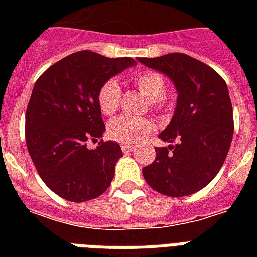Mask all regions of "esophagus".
I'll use <instances>...</instances> for the list:
<instances>
[{
    "label": "esophagus",
    "mask_w": 257,
    "mask_h": 257,
    "mask_svg": "<svg viewBox=\"0 0 257 257\" xmlns=\"http://www.w3.org/2000/svg\"><path fill=\"white\" fill-rule=\"evenodd\" d=\"M121 149H122V152L124 153H128V152H133L135 151V145L132 144H122L121 145Z\"/></svg>",
    "instance_id": "obj_1"
}]
</instances>
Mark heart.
<instances>
[{"label": "heart", "mask_w": 257, "mask_h": 257, "mask_svg": "<svg viewBox=\"0 0 257 257\" xmlns=\"http://www.w3.org/2000/svg\"><path fill=\"white\" fill-rule=\"evenodd\" d=\"M132 82L143 96L152 102L155 108H160L167 93V82L164 77L153 70H144L133 74ZM121 100V88L116 80H106L97 92V104L104 114L110 116L118 109ZM155 131V124L149 118H132L120 116L110 121L108 126L109 136L122 144H136L148 133Z\"/></svg>", "instance_id": "heart-1"}]
</instances>
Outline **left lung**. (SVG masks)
<instances>
[{
  "instance_id": "8db88e82",
  "label": "left lung",
  "mask_w": 257,
  "mask_h": 257,
  "mask_svg": "<svg viewBox=\"0 0 257 257\" xmlns=\"http://www.w3.org/2000/svg\"><path fill=\"white\" fill-rule=\"evenodd\" d=\"M137 60L168 76L179 94L175 114L159 135L176 144L156 148V159L143 168V176L163 195H192L215 179L231 147L233 110L227 84L211 66L188 54Z\"/></svg>"
}]
</instances>
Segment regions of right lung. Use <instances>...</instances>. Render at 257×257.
Listing matches in <instances>:
<instances>
[{"label":"right lung","instance_id":"right-lung-1","mask_svg":"<svg viewBox=\"0 0 257 257\" xmlns=\"http://www.w3.org/2000/svg\"><path fill=\"white\" fill-rule=\"evenodd\" d=\"M136 65L133 58H108L90 50L69 54L34 84L25 116V140L42 181L62 199L82 203L110 185L120 145L101 140L105 131L97 92L106 80Z\"/></svg>","mask_w":257,"mask_h":257}]
</instances>
